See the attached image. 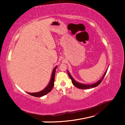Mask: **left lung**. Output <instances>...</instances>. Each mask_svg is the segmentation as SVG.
<instances>
[{"label":"left lung","instance_id":"left-lung-1","mask_svg":"<svg viewBox=\"0 0 125 125\" xmlns=\"http://www.w3.org/2000/svg\"><path fill=\"white\" fill-rule=\"evenodd\" d=\"M107 70H108V69L106 70V71H105V72H104V74L102 75L101 78L99 80H98L97 82H96L94 83H92V84H84V83H82L78 82L75 80L74 78H73L71 76V75L70 74V73H69V72L68 71V70H67V72H68V75L69 76L70 78L71 79V80H72V84L74 85L75 87H76V88H78L79 89H92V88H95L101 83V81H102V80L104 79V77L105 75V74H106Z\"/></svg>","mask_w":125,"mask_h":125}]
</instances>
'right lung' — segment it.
Returning a JSON list of instances; mask_svg holds the SVG:
<instances>
[{
  "mask_svg": "<svg viewBox=\"0 0 125 125\" xmlns=\"http://www.w3.org/2000/svg\"><path fill=\"white\" fill-rule=\"evenodd\" d=\"M57 67V66H56L55 68H54L53 71H52V74H51V77L50 82L49 83V84H47V85L45 88L40 92H34V93L27 92V93L31 95L34 96V97H43V96H44L45 95H46V94L49 93V92H50L51 91V90L52 89L53 86L54 85V79H54V77H55V70H56V69Z\"/></svg>",
  "mask_w": 125,
  "mask_h": 125,
  "instance_id": "right-lung-1",
  "label": "right lung"
}]
</instances>
